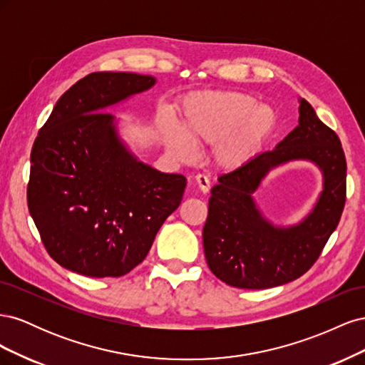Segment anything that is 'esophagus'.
<instances>
[{"instance_id": "obj_1", "label": "esophagus", "mask_w": 365, "mask_h": 365, "mask_svg": "<svg viewBox=\"0 0 365 365\" xmlns=\"http://www.w3.org/2000/svg\"><path fill=\"white\" fill-rule=\"evenodd\" d=\"M195 182L197 185V189H200L204 195L208 193V190H210V181H208V178H207L205 175H196Z\"/></svg>"}]
</instances>
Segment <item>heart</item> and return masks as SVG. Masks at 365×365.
<instances>
[{"label": "heart", "mask_w": 365, "mask_h": 365, "mask_svg": "<svg viewBox=\"0 0 365 365\" xmlns=\"http://www.w3.org/2000/svg\"><path fill=\"white\" fill-rule=\"evenodd\" d=\"M279 126V117L267 103L242 91H201L184 98L180 125L163 118L160 134L165 149L181 163H190L196 149L213 148L219 169L245 168L267 148Z\"/></svg>", "instance_id": "obj_1"}]
</instances>
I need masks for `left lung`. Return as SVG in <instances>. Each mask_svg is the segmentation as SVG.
I'll return each instance as SVG.
<instances>
[{
    "mask_svg": "<svg viewBox=\"0 0 365 365\" xmlns=\"http://www.w3.org/2000/svg\"><path fill=\"white\" fill-rule=\"evenodd\" d=\"M298 103L294 130L245 168L219 176L212 189L202 230L205 259L216 277L235 288L267 289L302 277L322 254L344 208L347 164L341 141L311 103L302 97ZM295 160L317 165L322 192L298 223L275 226L253 195L272 170Z\"/></svg>",
    "mask_w": 365,
    "mask_h": 365,
    "instance_id": "8db88e82",
    "label": "left lung"
}]
</instances>
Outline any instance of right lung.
Here are the masks:
<instances>
[{
  "instance_id": "obj_1",
  "label": "right lung",
  "mask_w": 365,
  "mask_h": 365,
  "mask_svg": "<svg viewBox=\"0 0 365 365\" xmlns=\"http://www.w3.org/2000/svg\"><path fill=\"white\" fill-rule=\"evenodd\" d=\"M157 83L153 76L102 71L65 91L30 155L27 202L50 256L86 277H121L145 260L180 207L185 178L143 163L105 113Z\"/></svg>"
}]
</instances>
